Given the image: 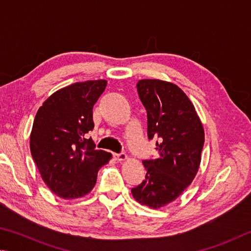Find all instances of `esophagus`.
<instances>
[{
	"label": "esophagus",
	"mask_w": 251,
	"mask_h": 251,
	"mask_svg": "<svg viewBox=\"0 0 251 251\" xmlns=\"http://www.w3.org/2000/svg\"><path fill=\"white\" fill-rule=\"evenodd\" d=\"M126 153H119V154H114V159L119 162H122V161H126Z\"/></svg>",
	"instance_id": "34e87169"
}]
</instances>
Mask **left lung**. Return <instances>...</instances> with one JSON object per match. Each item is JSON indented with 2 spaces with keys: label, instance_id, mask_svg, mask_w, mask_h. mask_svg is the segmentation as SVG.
<instances>
[{
  "label": "left lung",
  "instance_id": "1",
  "mask_svg": "<svg viewBox=\"0 0 251 251\" xmlns=\"http://www.w3.org/2000/svg\"><path fill=\"white\" fill-rule=\"evenodd\" d=\"M137 88L148 113V137L156 139L159 155L142 162L146 179L131 193L138 203L157 209L176 200L196 176L205 133L181 88L160 79H142Z\"/></svg>",
  "mask_w": 251,
  "mask_h": 251
}]
</instances>
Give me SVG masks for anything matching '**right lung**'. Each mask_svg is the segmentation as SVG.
<instances>
[{
	"instance_id": "1",
	"label": "right lung",
	"mask_w": 251,
	"mask_h": 251,
	"mask_svg": "<svg viewBox=\"0 0 251 251\" xmlns=\"http://www.w3.org/2000/svg\"><path fill=\"white\" fill-rule=\"evenodd\" d=\"M107 80L75 82L54 92L35 116L29 148L50 190L64 200L87 195L111 153L96 150L86 134L94 129L92 108Z\"/></svg>"
}]
</instances>
